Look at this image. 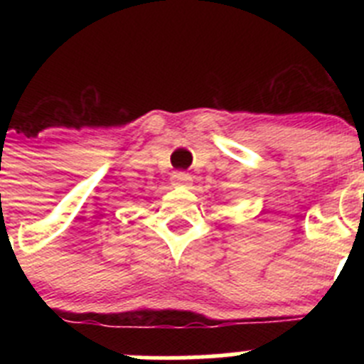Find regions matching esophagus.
I'll return each mask as SVG.
<instances>
[{
    "instance_id": "34e87169",
    "label": "esophagus",
    "mask_w": 364,
    "mask_h": 364,
    "mask_svg": "<svg viewBox=\"0 0 364 364\" xmlns=\"http://www.w3.org/2000/svg\"><path fill=\"white\" fill-rule=\"evenodd\" d=\"M191 182L193 176L189 173L176 171L171 175V186H175V188H188V186H191Z\"/></svg>"
}]
</instances>
